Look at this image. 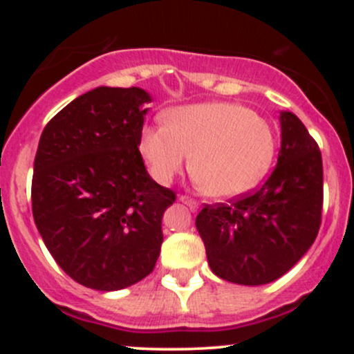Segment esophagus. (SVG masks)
<instances>
[{
    "label": "esophagus",
    "instance_id": "1",
    "mask_svg": "<svg viewBox=\"0 0 354 354\" xmlns=\"http://www.w3.org/2000/svg\"><path fill=\"white\" fill-rule=\"evenodd\" d=\"M180 201L185 203V205L188 206V208H189L191 211H196L198 208H200V205H198L196 200H193V198H189V196H185V194H181Z\"/></svg>",
    "mask_w": 354,
    "mask_h": 354
}]
</instances>
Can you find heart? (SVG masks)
Segmentation results:
<instances>
[{
	"label": "heart",
	"mask_w": 354,
	"mask_h": 354,
	"mask_svg": "<svg viewBox=\"0 0 354 354\" xmlns=\"http://www.w3.org/2000/svg\"><path fill=\"white\" fill-rule=\"evenodd\" d=\"M141 153L154 180L168 185L188 168L214 198L250 189L268 171L276 151L271 124L234 103H200L169 109L165 124L146 126Z\"/></svg>",
	"instance_id": "1"
}]
</instances>
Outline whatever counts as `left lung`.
I'll return each instance as SVG.
<instances>
[{
    "instance_id": "obj_1",
    "label": "left lung",
    "mask_w": 354,
    "mask_h": 354,
    "mask_svg": "<svg viewBox=\"0 0 354 354\" xmlns=\"http://www.w3.org/2000/svg\"><path fill=\"white\" fill-rule=\"evenodd\" d=\"M278 165L259 188L228 203L205 205L196 228L211 271L230 283L258 286L281 278L318 236L323 161L318 143L290 111H281Z\"/></svg>"
}]
</instances>
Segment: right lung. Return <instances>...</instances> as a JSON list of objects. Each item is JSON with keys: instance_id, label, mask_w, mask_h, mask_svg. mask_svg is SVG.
Returning a JSON list of instances; mask_svg holds the SVG:
<instances>
[{"instance_id": "right-lung-1", "label": "right lung", "mask_w": 354, "mask_h": 354, "mask_svg": "<svg viewBox=\"0 0 354 354\" xmlns=\"http://www.w3.org/2000/svg\"><path fill=\"white\" fill-rule=\"evenodd\" d=\"M141 88L91 89L44 126L31 183L33 218L76 283L116 291L146 278L176 193L146 171L138 146L149 103Z\"/></svg>"}]
</instances>
